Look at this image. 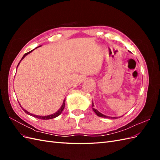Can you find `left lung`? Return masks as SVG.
Wrapping results in <instances>:
<instances>
[{
  "instance_id": "obj_1",
  "label": "left lung",
  "mask_w": 160,
  "mask_h": 160,
  "mask_svg": "<svg viewBox=\"0 0 160 160\" xmlns=\"http://www.w3.org/2000/svg\"><path fill=\"white\" fill-rule=\"evenodd\" d=\"M92 107H94V104H93V101H92ZM92 109H93V111L94 112L96 113V115H98V116H99V117L105 118H109V119L111 118V119H115L117 118H115V117H109V116L105 115L102 114L101 113H100L99 111H98V110H97L96 109H95L94 108H92Z\"/></svg>"
}]
</instances>
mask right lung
<instances>
[{
  "label": "right lung",
  "instance_id": "obj_1",
  "mask_svg": "<svg viewBox=\"0 0 160 160\" xmlns=\"http://www.w3.org/2000/svg\"><path fill=\"white\" fill-rule=\"evenodd\" d=\"M39 47H41V46H39ZM37 47H36L35 49H37ZM35 49H32V51H29V52H27V53H25V55H23V57H22V59H21V60L20 61V62H18V65H17V67H18V65L20 64V62H21V61L24 59V58H25L27 55H28L29 54V53H31L32 51H34L35 50ZM20 105V106L21 107V104H19ZM65 99L63 101V103H62V105H61V107L60 108V109L58 110L56 113H52V114H51V115H45V116H41V115H34V114H32V113H29L28 112V111H27V110H25V109L24 108H22V107H21V108L23 109V111H25V112L26 113H27L28 115H31V116H32V117H35V118H38V119H44V120H46V119H53V118H57V117H58V116L59 115H60V114L62 113V110L64 109V108H65Z\"/></svg>",
  "mask_w": 160,
  "mask_h": 160
}]
</instances>
